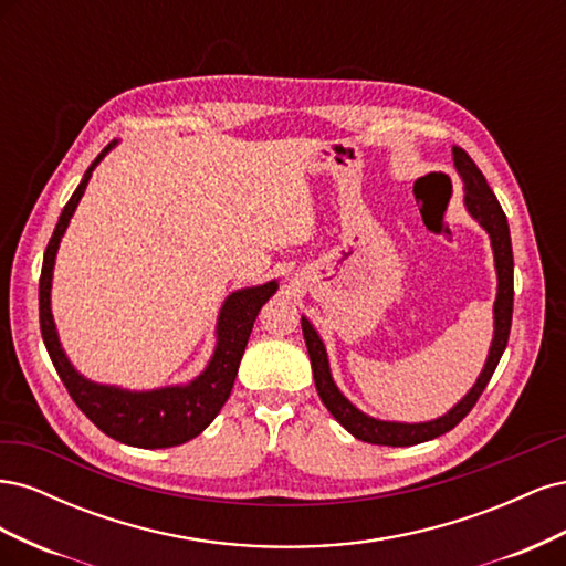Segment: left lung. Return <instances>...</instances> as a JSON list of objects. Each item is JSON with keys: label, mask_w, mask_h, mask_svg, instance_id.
Segmentation results:
<instances>
[{"label": "left lung", "mask_w": 566, "mask_h": 566, "mask_svg": "<svg viewBox=\"0 0 566 566\" xmlns=\"http://www.w3.org/2000/svg\"><path fill=\"white\" fill-rule=\"evenodd\" d=\"M453 163L458 175L465 184V208L468 212L482 224L491 238V248H493V260H495V271H499V295H495L493 304V318H495V331H493V342L489 349L486 366L479 375L474 387L462 397L460 403H455L447 416H441L430 422H418V424H406V422H385V420H375L366 413H361L356 406H352L342 391L335 387L331 366H328V354H325L323 342L318 333L314 331V325L302 318V333L306 349H310L312 358V370H314V382L316 391L323 401V406L331 410L333 418L345 427L349 434L356 439L368 441V443H378V447H413V443L430 441L434 437L447 434L449 430L465 418L474 403L482 397V391L486 389L491 375L499 366L501 356L507 347V337H510V325H512V300H515V283H512V271H515V262H512V243H510V229H507V217L501 208L499 198L493 196L491 186L486 184V177L479 172V167L474 160L468 156L465 150L453 146Z\"/></svg>", "instance_id": "8db88e82"}]
</instances>
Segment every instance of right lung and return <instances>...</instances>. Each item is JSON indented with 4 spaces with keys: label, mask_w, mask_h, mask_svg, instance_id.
Listing matches in <instances>:
<instances>
[{
    "label": "right lung",
    "mask_w": 566,
    "mask_h": 566,
    "mask_svg": "<svg viewBox=\"0 0 566 566\" xmlns=\"http://www.w3.org/2000/svg\"><path fill=\"white\" fill-rule=\"evenodd\" d=\"M113 146L115 142L101 150L98 158L90 165L87 172H84L75 193L65 202L54 235H51V241L46 245L40 276L42 339L51 356V364H54L59 378L63 380L67 394H71V399L101 432L113 437L115 441L127 443V447H179V443L198 437L205 427L217 418L221 406L227 403L235 382L238 366H241L243 352L248 347L254 318L266 304V300L276 293L279 283L269 281L256 287L235 290V293L227 297L217 321L214 356L208 368H205L193 382H188L184 387H163L153 391H127L119 387L96 385L87 378H82V375L71 366V361H67L56 335L54 316H51V276H54L56 250L61 243V235L67 229V221H71L80 198L84 196V188L90 184L94 167Z\"/></svg>",
    "instance_id": "obj_1"
}]
</instances>
